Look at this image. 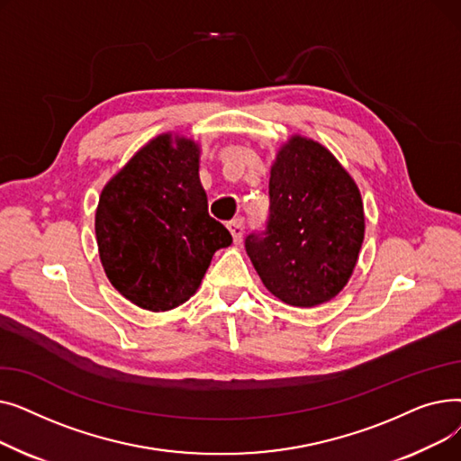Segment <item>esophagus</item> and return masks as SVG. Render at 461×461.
I'll use <instances>...</instances> for the list:
<instances>
[{
    "label": "esophagus",
    "instance_id": "34e87169",
    "mask_svg": "<svg viewBox=\"0 0 461 461\" xmlns=\"http://www.w3.org/2000/svg\"><path fill=\"white\" fill-rule=\"evenodd\" d=\"M228 230L231 231L235 243H240V239H243V233H245V218L243 216L233 218V221L228 222Z\"/></svg>",
    "mask_w": 461,
    "mask_h": 461
}]
</instances>
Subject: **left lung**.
I'll return each mask as SVG.
<instances>
[{
	"mask_svg": "<svg viewBox=\"0 0 461 461\" xmlns=\"http://www.w3.org/2000/svg\"><path fill=\"white\" fill-rule=\"evenodd\" d=\"M365 239L360 192L332 153L294 136L269 177V216L245 249L261 282L285 304L312 308L348 284Z\"/></svg>",
	"mask_w": 461,
	"mask_h": 461,
	"instance_id": "obj_1",
	"label": "left lung"
}]
</instances>
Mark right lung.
Masks as SVG:
<instances>
[{"mask_svg":"<svg viewBox=\"0 0 461 461\" xmlns=\"http://www.w3.org/2000/svg\"><path fill=\"white\" fill-rule=\"evenodd\" d=\"M200 149L157 136L104 186L95 214L99 256L117 292L140 308L172 310L196 294L231 233L209 214Z\"/></svg>","mask_w":461,"mask_h":461,"instance_id":"1","label":"right lung"}]
</instances>
